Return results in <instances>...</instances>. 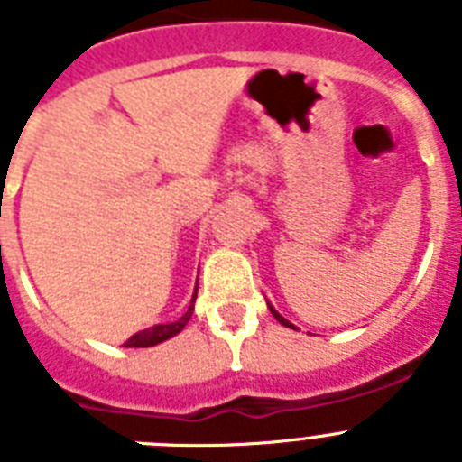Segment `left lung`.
Wrapping results in <instances>:
<instances>
[{"instance_id": "left-lung-1", "label": "left lung", "mask_w": 462, "mask_h": 462, "mask_svg": "<svg viewBox=\"0 0 462 462\" xmlns=\"http://www.w3.org/2000/svg\"><path fill=\"white\" fill-rule=\"evenodd\" d=\"M268 308H271L273 317H275V319H277V321H280V324H282V326H287V328H293V324H291V321H287V319H284V317H282V314H280V312H275V308H273V305H268Z\"/></svg>"}]
</instances>
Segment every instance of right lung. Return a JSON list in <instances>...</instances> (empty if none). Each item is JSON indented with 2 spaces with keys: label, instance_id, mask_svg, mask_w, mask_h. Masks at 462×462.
Instances as JSON below:
<instances>
[{
  "label": "right lung",
  "instance_id": "right-lung-1",
  "mask_svg": "<svg viewBox=\"0 0 462 462\" xmlns=\"http://www.w3.org/2000/svg\"><path fill=\"white\" fill-rule=\"evenodd\" d=\"M194 300H196V291H194V298H191L189 310L182 314L180 319L171 321V324H159V326H154V328L136 333V336H132L129 340L125 342V346H154V345H159V342H164V340H169V337L178 336V333L185 328L187 321L191 319V312H194Z\"/></svg>",
  "mask_w": 462,
  "mask_h": 462
}]
</instances>
